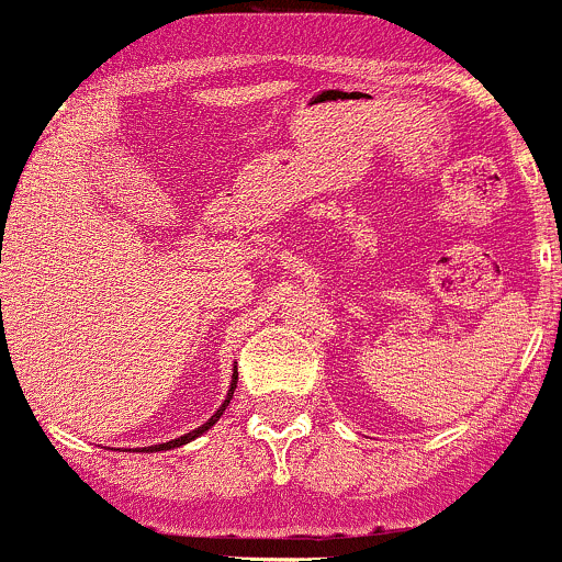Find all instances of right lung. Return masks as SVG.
Masks as SVG:
<instances>
[{"label":"right lung","instance_id":"1","mask_svg":"<svg viewBox=\"0 0 562 562\" xmlns=\"http://www.w3.org/2000/svg\"><path fill=\"white\" fill-rule=\"evenodd\" d=\"M235 387H237V374L232 376V385H229V393H226V398H224V404H221L218 407V413L213 415V418L207 420V424H202L199 426V429H193V431H188V435H182V437H177V440H169V442H160V446H149V448H138V451H147V453H153V451H171V448H180V446H186V442H191V440H196L199 435H204V431L207 429H213L215 424H218V418L221 415H224V409L229 407V402H232V393H235Z\"/></svg>","mask_w":562,"mask_h":562}]
</instances>
